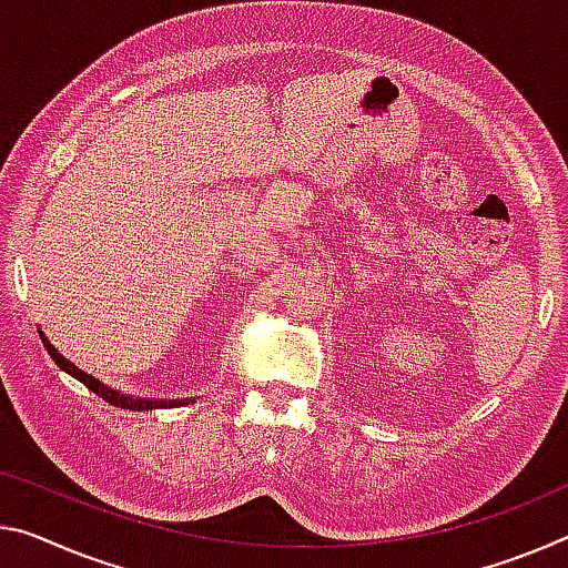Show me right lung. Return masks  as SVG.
<instances>
[{"mask_svg":"<svg viewBox=\"0 0 568 568\" xmlns=\"http://www.w3.org/2000/svg\"><path fill=\"white\" fill-rule=\"evenodd\" d=\"M40 336H42V333H40ZM42 344H44V348H48V354L52 356V362H55V364L62 368V372H68L70 376H75V379L83 382L90 392H95L98 397L105 399V402H111V404H115V407H123V409H156V407H176V404H182V402H154V399L123 397V394L111 389V386H105V384H101L98 379H93V376H90V374L80 372V368H78L75 364H70L65 356H60L58 348L52 346L50 341L44 338V336H42Z\"/></svg>","mask_w":568,"mask_h":568,"instance_id":"add662e5","label":"right lung"}]
</instances>
